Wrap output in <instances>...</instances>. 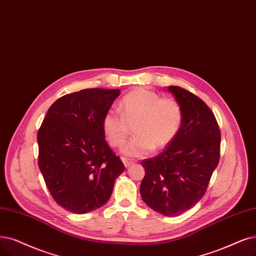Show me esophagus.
Returning a JSON list of instances; mask_svg holds the SVG:
<instances>
[{"label":"esophagus","instance_id":"1","mask_svg":"<svg viewBox=\"0 0 256 256\" xmlns=\"http://www.w3.org/2000/svg\"><path fill=\"white\" fill-rule=\"evenodd\" d=\"M122 159V162H123V164H124V166H126V168H130L132 164H134V162L133 160H130V159H128V158H124V157H122L121 158Z\"/></svg>","mask_w":256,"mask_h":256}]
</instances>
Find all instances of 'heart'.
<instances>
[{"label": "heart", "mask_w": 256, "mask_h": 256, "mask_svg": "<svg viewBox=\"0 0 256 256\" xmlns=\"http://www.w3.org/2000/svg\"><path fill=\"white\" fill-rule=\"evenodd\" d=\"M119 110H108L102 118V132L108 142L119 148L133 124L135 136L122 152L130 157H144L152 150H162L177 136L182 123V110L173 98H160L146 88L130 92L119 103Z\"/></svg>", "instance_id": "obj_1"}]
</instances>
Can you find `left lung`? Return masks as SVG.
<instances>
[{"instance_id": "obj_1", "label": "left lung", "mask_w": 256, "mask_h": 256, "mask_svg": "<svg viewBox=\"0 0 256 256\" xmlns=\"http://www.w3.org/2000/svg\"><path fill=\"white\" fill-rule=\"evenodd\" d=\"M182 110V123L164 152L141 162L142 200L164 216L190 210L204 195L220 162V130L206 104L179 86H168Z\"/></svg>"}]
</instances>
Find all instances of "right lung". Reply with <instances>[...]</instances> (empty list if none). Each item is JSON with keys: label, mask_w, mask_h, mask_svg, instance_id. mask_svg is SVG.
<instances>
[{"label": "right lung", "mask_w": 256, "mask_h": 256, "mask_svg": "<svg viewBox=\"0 0 256 256\" xmlns=\"http://www.w3.org/2000/svg\"><path fill=\"white\" fill-rule=\"evenodd\" d=\"M120 90L88 88L59 98L38 132L39 168L54 200L85 214L110 200L124 164L102 132V118Z\"/></svg>", "instance_id": "1"}]
</instances>
